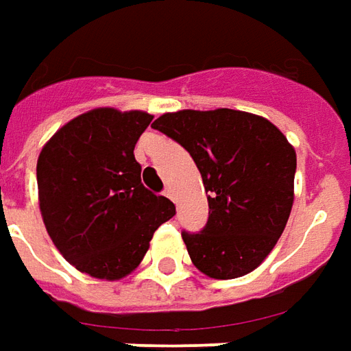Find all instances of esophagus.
<instances>
[{
	"label": "esophagus",
	"mask_w": 351,
	"mask_h": 351,
	"mask_svg": "<svg viewBox=\"0 0 351 351\" xmlns=\"http://www.w3.org/2000/svg\"><path fill=\"white\" fill-rule=\"evenodd\" d=\"M164 195H166V197H168V199H176V197H173V189H171V187H166V191H164Z\"/></svg>",
	"instance_id": "1"
}]
</instances>
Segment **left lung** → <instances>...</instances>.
I'll use <instances>...</instances> for the list:
<instances>
[{
	"instance_id": "1",
	"label": "left lung",
	"mask_w": 351,
	"mask_h": 351,
	"mask_svg": "<svg viewBox=\"0 0 351 351\" xmlns=\"http://www.w3.org/2000/svg\"><path fill=\"white\" fill-rule=\"evenodd\" d=\"M152 128L189 151L208 193L206 227L183 231L191 262L212 279L254 271L291 216L294 147L267 118L233 108L166 112Z\"/></svg>"
}]
</instances>
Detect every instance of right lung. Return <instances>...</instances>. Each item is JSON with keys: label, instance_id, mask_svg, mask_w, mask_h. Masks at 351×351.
Segmentation results:
<instances>
[{"label": "right lung", "instance_id": "obj_1", "mask_svg": "<svg viewBox=\"0 0 351 351\" xmlns=\"http://www.w3.org/2000/svg\"><path fill=\"white\" fill-rule=\"evenodd\" d=\"M152 114L93 108L72 118L38 156V199L53 245L78 271L120 281L176 214L141 183L134 149Z\"/></svg>", "mask_w": 351, "mask_h": 351}]
</instances>
